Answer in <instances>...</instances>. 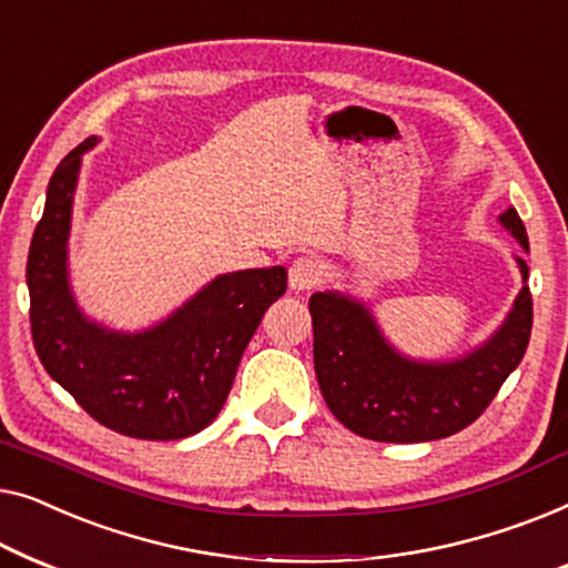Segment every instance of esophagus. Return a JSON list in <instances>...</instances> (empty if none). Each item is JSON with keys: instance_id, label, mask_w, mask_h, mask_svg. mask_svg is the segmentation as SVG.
<instances>
[{"instance_id": "1", "label": "esophagus", "mask_w": 568, "mask_h": 568, "mask_svg": "<svg viewBox=\"0 0 568 568\" xmlns=\"http://www.w3.org/2000/svg\"><path fill=\"white\" fill-rule=\"evenodd\" d=\"M324 270L314 257H298L287 270V283H291L293 291H311L322 283Z\"/></svg>"}]
</instances>
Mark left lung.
<instances>
[{"mask_svg":"<svg viewBox=\"0 0 568 568\" xmlns=\"http://www.w3.org/2000/svg\"><path fill=\"white\" fill-rule=\"evenodd\" d=\"M499 223L530 252L515 207ZM517 298L489 339L447 361H417L390 345L373 311L342 291L314 293V367L326 406L355 435L378 443L450 437L481 417L507 375L520 365L532 329L527 265Z\"/></svg>","mask_w":568,"mask_h":568,"instance_id":"1","label":"left lung"}]
</instances>
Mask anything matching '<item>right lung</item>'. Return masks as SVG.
<instances>
[{
  "label": "right lung",
  "instance_id": "add662e5",
  "mask_svg": "<svg viewBox=\"0 0 568 568\" xmlns=\"http://www.w3.org/2000/svg\"><path fill=\"white\" fill-rule=\"evenodd\" d=\"M94 143L98 135H90L55 166L30 242L36 353L48 375L100 425L139 440H180L219 417L252 334L285 293L287 270L223 273L139 332L94 322L77 303L69 277L79 170Z\"/></svg>",
  "mask_w": 568,
  "mask_h": 568
}]
</instances>
